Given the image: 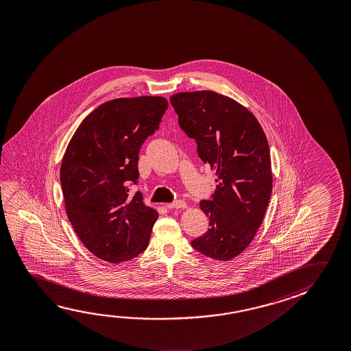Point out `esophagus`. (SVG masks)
I'll list each match as a JSON object with an SVG mask.
<instances>
[{"label": "esophagus", "mask_w": 351, "mask_h": 351, "mask_svg": "<svg viewBox=\"0 0 351 351\" xmlns=\"http://www.w3.org/2000/svg\"><path fill=\"white\" fill-rule=\"evenodd\" d=\"M187 203L182 201V199H178V201H173V203L167 204V208H175V209H181V208H186Z\"/></svg>", "instance_id": "esophagus-1"}]
</instances>
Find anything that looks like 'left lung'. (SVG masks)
<instances>
[{
    "mask_svg": "<svg viewBox=\"0 0 351 351\" xmlns=\"http://www.w3.org/2000/svg\"><path fill=\"white\" fill-rule=\"evenodd\" d=\"M178 125L217 171V189L199 203L209 229L191 241L202 254L229 261L247 247L269 203V145L256 117L235 100L210 90L170 98Z\"/></svg>",
    "mask_w": 351,
    "mask_h": 351,
    "instance_id": "obj_1",
    "label": "left lung"
}]
</instances>
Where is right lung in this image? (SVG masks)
<instances>
[{
    "instance_id": "1",
    "label": "right lung",
    "mask_w": 351,
    "mask_h": 351,
    "mask_svg": "<svg viewBox=\"0 0 351 351\" xmlns=\"http://www.w3.org/2000/svg\"><path fill=\"white\" fill-rule=\"evenodd\" d=\"M161 97L104 103L82 121L60 171L71 224L93 254L110 263L136 258L149 242L158 213L137 191L139 149L160 127Z\"/></svg>"
}]
</instances>
